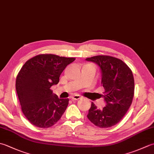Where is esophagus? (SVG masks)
Listing matches in <instances>:
<instances>
[{"label": "esophagus", "instance_id": "obj_1", "mask_svg": "<svg viewBox=\"0 0 154 154\" xmlns=\"http://www.w3.org/2000/svg\"><path fill=\"white\" fill-rule=\"evenodd\" d=\"M71 99L72 100H79L81 97L80 95H78V94H75V95H73L71 96Z\"/></svg>", "mask_w": 154, "mask_h": 154}]
</instances>
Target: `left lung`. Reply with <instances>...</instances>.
I'll list each match as a JSON object with an SVG mask.
<instances>
[{
    "label": "left lung",
    "instance_id": "8db88e82",
    "mask_svg": "<svg viewBox=\"0 0 154 154\" xmlns=\"http://www.w3.org/2000/svg\"><path fill=\"white\" fill-rule=\"evenodd\" d=\"M86 60L100 67L106 104L103 109H98L92 102L87 118L98 127H111L122 120L132 104L134 93L132 72L124 61L109 55H97Z\"/></svg>",
    "mask_w": 154,
    "mask_h": 154
}]
</instances>
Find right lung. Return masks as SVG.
<instances>
[{
    "label": "right lung",
    "mask_w": 154,
    "mask_h": 154,
    "mask_svg": "<svg viewBox=\"0 0 154 154\" xmlns=\"http://www.w3.org/2000/svg\"><path fill=\"white\" fill-rule=\"evenodd\" d=\"M75 58L40 54L28 60L16 80V90L25 117L33 125L47 128L61 119L69 99H60L50 88Z\"/></svg>",
    "instance_id": "add662e5"
}]
</instances>
